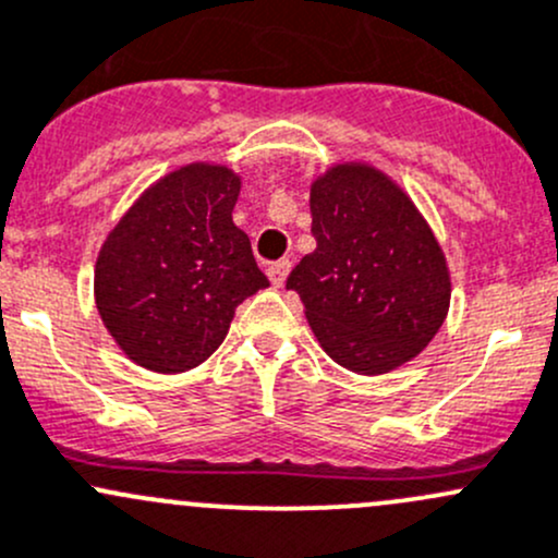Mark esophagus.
Listing matches in <instances>:
<instances>
[{"label":"esophagus","instance_id":"obj_1","mask_svg":"<svg viewBox=\"0 0 558 558\" xmlns=\"http://www.w3.org/2000/svg\"><path fill=\"white\" fill-rule=\"evenodd\" d=\"M289 269H291V262L289 259H278V262L269 264L267 275H269V280H272L275 289H280V286L286 283V275H289Z\"/></svg>","mask_w":558,"mask_h":558}]
</instances>
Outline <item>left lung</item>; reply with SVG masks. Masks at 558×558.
Instances as JSON below:
<instances>
[{
    "mask_svg": "<svg viewBox=\"0 0 558 558\" xmlns=\"http://www.w3.org/2000/svg\"><path fill=\"white\" fill-rule=\"evenodd\" d=\"M315 251L291 269L324 350L357 374H385L436 337L449 272L414 203L366 166H337L310 192Z\"/></svg>",
    "mask_w": 558,
    "mask_h": 558,
    "instance_id": "8db88e82",
    "label": "left lung"
}]
</instances>
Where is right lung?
<instances>
[{"instance_id": "right-lung-1", "label": "right lung", "mask_w": 558, "mask_h": 558, "mask_svg": "<svg viewBox=\"0 0 558 558\" xmlns=\"http://www.w3.org/2000/svg\"><path fill=\"white\" fill-rule=\"evenodd\" d=\"M240 179L186 166L122 216L96 262V304L114 342L162 374L197 366L225 342L234 307L267 289L234 227Z\"/></svg>"}]
</instances>
